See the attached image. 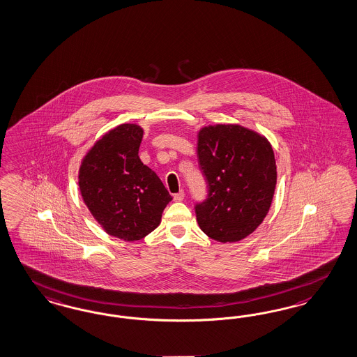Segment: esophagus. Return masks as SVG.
Segmentation results:
<instances>
[{"mask_svg": "<svg viewBox=\"0 0 357 357\" xmlns=\"http://www.w3.org/2000/svg\"><path fill=\"white\" fill-rule=\"evenodd\" d=\"M185 199V191L181 190L178 194L174 195V202H182Z\"/></svg>", "mask_w": 357, "mask_h": 357, "instance_id": "1", "label": "esophagus"}]
</instances>
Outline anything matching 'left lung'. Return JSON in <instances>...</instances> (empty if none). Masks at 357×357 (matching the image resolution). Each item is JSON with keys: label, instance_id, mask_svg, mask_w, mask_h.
Instances as JSON below:
<instances>
[{"label": "left lung", "instance_id": "1", "mask_svg": "<svg viewBox=\"0 0 357 357\" xmlns=\"http://www.w3.org/2000/svg\"><path fill=\"white\" fill-rule=\"evenodd\" d=\"M197 160L208 197L197 206L200 229L219 243H237L266 218L277 185L269 139L238 123H216L197 132Z\"/></svg>", "mask_w": 357, "mask_h": 357}]
</instances>
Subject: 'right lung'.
<instances>
[{
    "instance_id": "obj_1",
    "label": "right lung",
    "mask_w": 357,
    "mask_h": 357,
    "mask_svg": "<svg viewBox=\"0 0 357 357\" xmlns=\"http://www.w3.org/2000/svg\"><path fill=\"white\" fill-rule=\"evenodd\" d=\"M144 129L121 123L101 135L83 157L79 190L104 232L137 241L160 224L172 197L158 175L144 165L138 150Z\"/></svg>"
}]
</instances>
